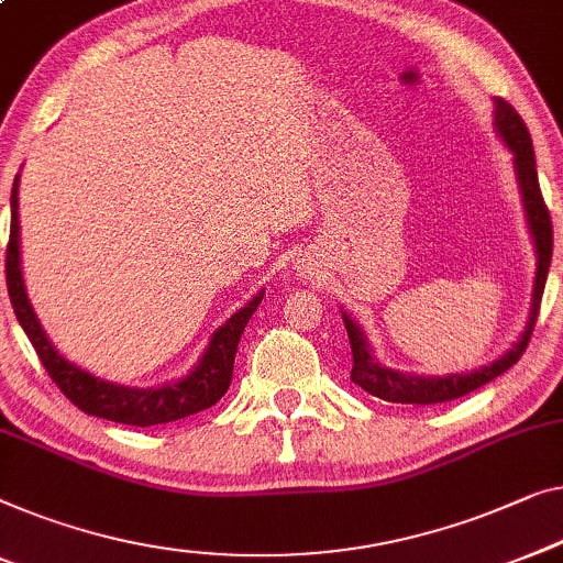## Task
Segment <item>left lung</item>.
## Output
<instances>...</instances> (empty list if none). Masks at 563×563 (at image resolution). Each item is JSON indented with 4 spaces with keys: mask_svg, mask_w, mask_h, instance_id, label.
Here are the masks:
<instances>
[{
    "mask_svg": "<svg viewBox=\"0 0 563 563\" xmlns=\"http://www.w3.org/2000/svg\"><path fill=\"white\" fill-rule=\"evenodd\" d=\"M495 126H498L505 144L510 146L512 162H516V173L520 183V192H523V206L528 216V228L533 233L536 243V256H539V268H536V287H533V305L531 317H528L526 332L520 340L508 350L500 361H495L485 368L467 376H446V378H421V376H406L394 368L380 365L376 357L371 355L368 342H365L363 332L357 330V324L350 320L347 314H342L345 320V330L350 338V350H353V371L350 378L357 383L363 390H368L371 396H378L383 401L390 404H444L454 401V398L467 396L472 390H477L493 378L503 376L505 371L512 368L520 361V355L526 353L528 340L533 335L536 320H539L541 297L545 287V276H549L551 254H553V231H551V216L545 208L541 187H539V173H536V157H533V142L528 134V126L520 119V113L505 99H495Z\"/></svg>",
    "mask_w": 563,
    "mask_h": 563,
    "instance_id": "obj_1",
    "label": "left lung"
}]
</instances>
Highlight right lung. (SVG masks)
<instances>
[{"label": "right lung", "instance_id": "add662e5", "mask_svg": "<svg viewBox=\"0 0 563 563\" xmlns=\"http://www.w3.org/2000/svg\"><path fill=\"white\" fill-rule=\"evenodd\" d=\"M7 291H10V301L14 307V314L22 324L24 335L30 338L32 347L45 365L47 376L55 380V386L63 390V396L70 404H76L80 411L91 413V417H101L117 423H126V427H152V423H167L177 421L192 413L206 411L210 406L221 401L223 394L233 380V361L235 350L243 330L262 305L264 295L249 301L246 307L239 309L223 328L213 332V340L202 355L190 376L169 383L162 388H126L113 386L109 380H101L91 376L88 371H80L78 365L58 353L53 342L45 338L43 328H40L35 312L27 295H24L22 272H20V218H18V180L12 187V225H10V243H7Z\"/></svg>", "mask_w": 563, "mask_h": 563}]
</instances>
